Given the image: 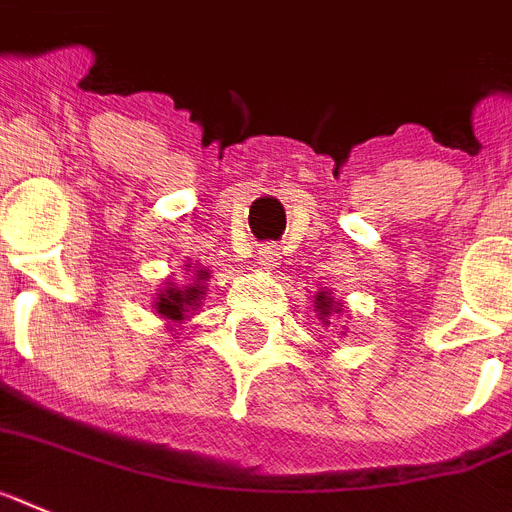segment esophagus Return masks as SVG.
I'll return each mask as SVG.
<instances>
[{
	"mask_svg": "<svg viewBox=\"0 0 512 512\" xmlns=\"http://www.w3.org/2000/svg\"><path fill=\"white\" fill-rule=\"evenodd\" d=\"M277 261H280V248L274 246V243H266V246H261L259 253H256V264L264 266V269H274Z\"/></svg>",
	"mask_w": 512,
	"mask_h": 512,
	"instance_id": "esophagus-1",
	"label": "esophagus"
}]
</instances>
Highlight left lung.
<instances>
[{"instance_id": "left-lung-1", "label": "left lung", "mask_w": 512, "mask_h": 512, "mask_svg": "<svg viewBox=\"0 0 512 512\" xmlns=\"http://www.w3.org/2000/svg\"><path fill=\"white\" fill-rule=\"evenodd\" d=\"M319 301H322V306H319V308H324V311H322V314H327V306H329V303H332V298H329V301H324V298H322V295H319Z\"/></svg>"}]
</instances>
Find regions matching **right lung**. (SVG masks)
Segmentation results:
<instances>
[{
	"mask_svg": "<svg viewBox=\"0 0 512 512\" xmlns=\"http://www.w3.org/2000/svg\"><path fill=\"white\" fill-rule=\"evenodd\" d=\"M198 277L206 280V272H201ZM198 293L201 290H196V287H188V290H175V287H170L167 293H159V298H156V314H162L164 319H172V322H180V319H185L188 306L196 303Z\"/></svg>",
	"mask_w": 512,
	"mask_h": 512,
	"instance_id": "1",
	"label": "right lung"
}]
</instances>
